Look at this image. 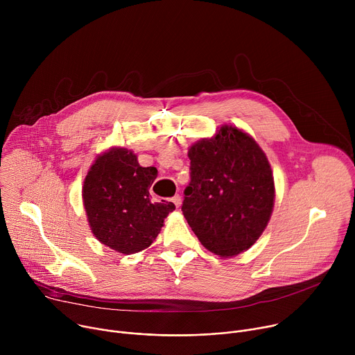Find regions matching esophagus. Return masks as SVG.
I'll return each instance as SVG.
<instances>
[{
  "label": "esophagus",
  "mask_w": 355,
  "mask_h": 355,
  "mask_svg": "<svg viewBox=\"0 0 355 355\" xmlns=\"http://www.w3.org/2000/svg\"><path fill=\"white\" fill-rule=\"evenodd\" d=\"M171 200L174 202V205H175L177 208H180V207H181V202H182V199H181V196H180V195H174V196L171 198Z\"/></svg>",
  "instance_id": "esophagus-1"
}]
</instances>
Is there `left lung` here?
Returning a JSON list of instances; mask_svg holds the SVG:
<instances>
[{
    "instance_id": "1",
    "label": "left lung",
    "mask_w": 355,
    "mask_h": 355,
    "mask_svg": "<svg viewBox=\"0 0 355 355\" xmlns=\"http://www.w3.org/2000/svg\"><path fill=\"white\" fill-rule=\"evenodd\" d=\"M188 157L191 182L181 211L202 245L219 257H234L270 222L275 187L268 159L254 139L232 125L198 140Z\"/></svg>"
}]
</instances>
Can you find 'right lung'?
Segmentation results:
<instances>
[{"label":"right lung","instance_id":"add662e5","mask_svg":"<svg viewBox=\"0 0 355 355\" xmlns=\"http://www.w3.org/2000/svg\"><path fill=\"white\" fill-rule=\"evenodd\" d=\"M156 167H140L137 156L125 147H111L89 167L83 202L94 236L122 254L147 248L160 233L173 202H151L148 188Z\"/></svg>","mask_w":355,"mask_h":355}]
</instances>
